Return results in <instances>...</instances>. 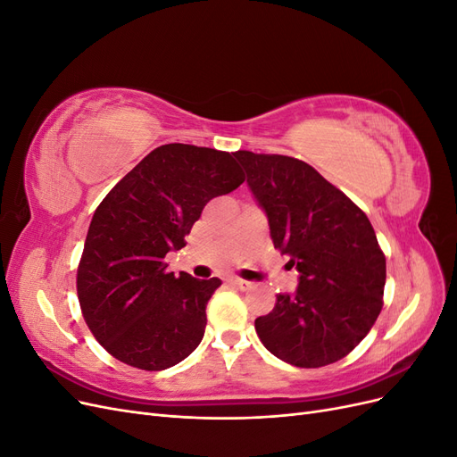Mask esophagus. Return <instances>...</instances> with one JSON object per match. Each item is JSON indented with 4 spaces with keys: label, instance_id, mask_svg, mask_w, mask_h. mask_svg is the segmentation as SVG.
<instances>
[{
    "label": "esophagus",
    "instance_id": "esophagus-1",
    "mask_svg": "<svg viewBox=\"0 0 457 457\" xmlns=\"http://www.w3.org/2000/svg\"><path fill=\"white\" fill-rule=\"evenodd\" d=\"M228 284L232 286V287H237V289H240V292H247V289L252 287V282H247V280H242V278H228Z\"/></svg>",
    "mask_w": 457,
    "mask_h": 457
}]
</instances>
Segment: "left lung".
Returning <instances> with one entry per match:
<instances>
[{
	"instance_id": "8db88e82",
	"label": "left lung",
	"mask_w": 457,
	"mask_h": 457,
	"mask_svg": "<svg viewBox=\"0 0 457 457\" xmlns=\"http://www.w3.org/2000/svg\"><path fill=\"white\" fill-rule=\"evenodd\" d=\"M274 247L299 270L295 295L255 320L267 351L297 368H320L347 356L383 307L385 253L366 213L309 163L282 154L238 150Z\"/></svg>"
}]
</instances>
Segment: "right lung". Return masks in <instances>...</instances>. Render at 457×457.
<instances>
[{
	"instance_id": "obj_1",
	"label": "right lung",
	"mask_w": 457,
	"mask_h": 457,
	"mask_svg": "<svg viewBox=\"0 0 457 457\" xmlns=\"http://www.w3.org/2000/svg\"><path fill=\"white\" fill-rule=\"evenodd\" d=\"M244 181L228 152L171 143L152 150L104 196L91 219L76 289L84 320L108 354L160 371L198 347L207 301L220 280L175 276L165 255L187 245L207 202Z\"/></svg>"
}]
</instances>
